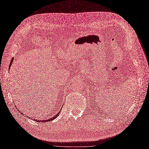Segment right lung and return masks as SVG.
Returning a JSON list of instances; mask_svg holds the SVG:
<instances>
[{"instance_id": "obj_1", "label": "right lung", "mask_w": 149, "mask_h": 149, "mask_svg": "<svg viewBox=\"0 0 149 149\" xmlns=\"http://www.w3.org/2000/svg\"><path fill=\"white\" fill-rule=\"evenodd\" d=\"M13 58L12 59V60H11V62H10V65H9V69H10V66L12 65V63H13ZM60 112H61V111L56 114V115H55L54 116H53V117H51L50 118H49V119H47V120H37V119H36V120H34V119H32L33 120H35V121H36V122H49V121H52V120H53L54 119H55L58 116V115L59 114V113H60ZM23 114V113H22ZM26 117H27V115H26ZM29 118H31V117H29ZM32 119V118H31Z\"/></svg>"}]
</instances>
